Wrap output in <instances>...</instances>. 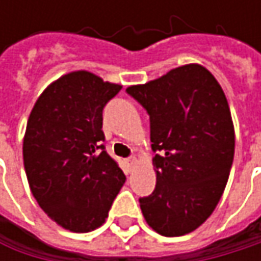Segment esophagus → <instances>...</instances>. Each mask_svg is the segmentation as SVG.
Instances as JSON below:
<instances>
[{
  "instance_id": "obj_1",
  "label": "esophagus",
  "mask_w": 261,
  "mask_h": 261,
  "mask_svg": "<svg viewBox=\"0 0 261 261\" xmlns=\"http://www.w3.org/2000/svg\"><path fill=\"white\" fill-rule=\"evenodd\" d=\"M134 165H136V159H134V157H131V159H128V160H127V166H128V172H131V171H133V168H134Z\"/></svg>"
}]
</instances>
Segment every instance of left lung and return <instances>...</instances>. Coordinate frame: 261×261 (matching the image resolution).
<instances>
[{"label":"left lung","mask_w":261,"mask_h":261,"mask_svg":"<svg viewBox=\"0 0 261 261\" xmlns=\"http://www.w3.org/2000/svg\"><path fill=\"white\" fill-rule=\"evenodd\" d=\"M149 115L155 189L140 198L146 224L166 237L202 225L216 208L234 159L225 93L204 66L190 63L127 89Z\"/></svg>","instance_id":"1"}]
</instances>
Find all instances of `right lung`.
<instances>
[{
	"instance_id": "obj_1",
	"label": "right lung",
	"mask_w": 261,
	"mask_h": 261,
	"mask_svg": "<svg viewBox=\"0 0 261 261\" xmlns=\"http://www.w3.org/2000/svg\"><path fill=\"white\" fill-rule=\"evenodd\" d=\"M121 89L74 71L53 81L30 113L22 145L27 180L40 208L65 230L101 227L125 182L102 145V110Z\"/></svg>"
}]
</instances>
